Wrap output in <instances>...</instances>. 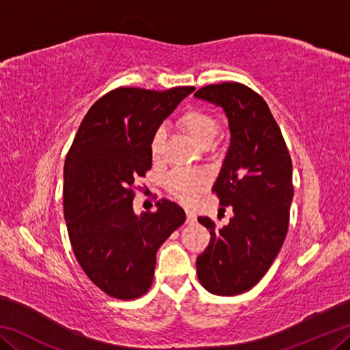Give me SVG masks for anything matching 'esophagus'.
Returning a JSON list of instances; mask_svg holds the SVG:
<instances>
[{
  "mask_svg": "<svg viewBox=\"0 0 350 350\" xmlns=\"http://www.w3.org/2000/svg\"><path fill=\"white\" fill-rule=\"evenodd\" d=\"M196 222V213L187 210V224H194Z\"/></svg>",
  "mask_w": 350,
  "mask_h": 350,
  "instance_id": "esophagus-1",
  "label": "esophagus"
}]
</instances>
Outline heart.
Listing matches in <instances>:
<instances>
[{"label":"heart","mask_w":350,"mask_h":350,"mask_svg":"<svg viewBox=\"0 0 350 350\" xmlns=\"http://www.w3.org/2000/svg\"><path fill=\"white\" fill-rule=\"evenodd\" d=\"M177 125L202 148H208L215 144L219 135V129H221L217 117L202 108H188L187 111H183L179 118H177ZM165 139H167V134H165L163 128H157L152 133L150 140V151L154 161H159L162 157ZM208 176L202 173V171L191 170H177L165 180V187H167L168 193L183 204L194 202L208 188Z\"/></svg>","instance_id":"obj_1"}]
</instances>
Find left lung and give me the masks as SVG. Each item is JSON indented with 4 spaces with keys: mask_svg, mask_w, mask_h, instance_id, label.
I'll return each instance as SVG.
<instances>
[{
    "mask_svg": "<svg viewBox=\"0 0 350 350\" xmlns=\"http://www.w3.org/2000/svg\"><path fill=\"white\" fill-rule=\"evenodd\" d=\"M194 96L221 106L232 133L213 191L222 211L228 206L233 217L222 228L210 217H198L211 234L196 260L198 278L210 293L233 296L262 280L286 239L292 157L265 100L248 86L224 81Z\"/></svg>",
    "mask_w": 350,
    "mask_h": 350,
    "instance_id": "1",
    "label": "left lung"
}]
</instances>
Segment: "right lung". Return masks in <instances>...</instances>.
Returning a JSON list of instances; mask_svg holds the SVG:
<instances>
[{
  "label": "right lung",
  "mask_w": 350,
  "mask_h": 350,
  "mask_svg": "<svg viewBox=\"0 0 350 350\" xmlns=\"http://www.w3.org/2000/svg\"><path fill=\"white\" fill-rule=\"evenodd\" d=\"M193 91L112 90L91 106L68 151L63 208L70 245L86 276L112 298L150 290L159 247L185 222V211L168 199L140 216L133 200L135 180L151 170L152 133Z\"/></svg>",
  "instance_id": "obj_1"
}]
</instances>
